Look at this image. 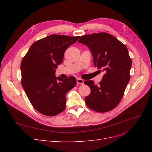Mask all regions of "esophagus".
<instances>
[{
	"label": "esophagus",
	"mask_w": 152,
	"mask_h": 152,
	"mask_svg": "<svg viewBox=\"0 0 152 152\" xmlns=\"http://www.w3.org/2000/svg\"><path fill=\"white\" fill-rule=\"evenodd\" d=\"M84 81L82 80V79H79V78H78V79H77V84H84Z\"/></svg>",
	"instance_id": "esophagus-1"
}]
</instances>
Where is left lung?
Returning a JSON list of instances; mask_svg holds the SVG:
<instances>
[{
  "label": "left lung",
  "mask_w": 152,
  "mask_h": 152,
  "mask_svg": "<svg viewBox=\"0 0 152 152\" xmlns=\"http://www.w3.org/2000/svg\"><path fill=\"white\" fill-rule=\"evenodd\" d=\"M78 42L90 49L94 65L104 73L99 85L93 80L84 84L91 91L85 98L87 107L98 112H107L115 108L130 80L131 59L127 47L115 37L105 32L81 36Z\"/></svg>",
  "instance_id": "1"
}]
</instances>
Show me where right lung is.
Segmentation results:
<instances>
[{"instance_id": "add662e5", "label": "right lung", "mask_w": 152, "mask_h": 152, "mask_svg": "<svg viewBox=\"0 0 152 152\" xmlns=\"http://www.w3.org/2000/svg\"><path fill=\"white\" fill-rule=\"evenodd\" d=\"M79 37L50 35L32 44L21 63V85L30 102L39 112L54 116L66 108V94L76 85L73 76L55 75L66 49Z\"/></svg>"}]
</instances>
